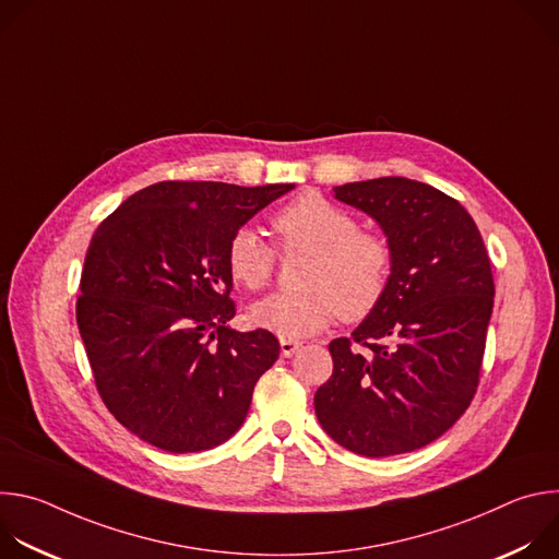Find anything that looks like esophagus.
Returning <instances> with one entry per match:
<instances>
[{
	"label": "esophagus",
	"mask_w": 559,
	"mask_h": 559,
	"mask_svg": "<svg viewBox=\"0 0 559 559\" xmlns=\"http://www.w3.org/2000/svg\"><path fill=\"white\" fill-rule=\"evenodd\" d=\"M302 347V343L300 341H292V338H281V354L285 356V358H289V356H294L298 349Z\"/></svg>",
	"instance_id": "obj_1"
}]
</instances>
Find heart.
<instances>
[{
    "mask_svg": "<svg viewBox=\"0 0 559 559\" xmlns=\"http://www.w3.org/2000/svg\"><path fill=\"white\" fill-rule=\"evenodd\" d=\"M285 254H307L298 292L274 294L252 307L254 323L281 338H307L336 316L345 323L367 318L384 298L393 272L386 236L358 229V221L321 194H300L272 216ZM229 278L248 292L265 289L276 274V250L252 227L227 241Z\"/></svg>",
    "mask_w": 559,
    "mask_h": 559,
    "instance_id": "1",
    "label": "heart"
}]
</instances>
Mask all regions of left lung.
<instances>
[{"label":"left lung","mask_w":559,"mask_h":559,"mask_svg":"<svg viewBox=\"0 0 559 559\" xmlns=\"http://www.w3.org/2000/svg\"><path fill=\"white\" fill-rule=\"evenodd\" d=\"M334 192L380 223L393 272L382 302L330 343L334 371L313 395L316 416L358 455L416 451L451 429L477 391L491 261L471 214L427 183L382 177Z\"/></svg>","instance_id":"obj_1"}]
</instances>
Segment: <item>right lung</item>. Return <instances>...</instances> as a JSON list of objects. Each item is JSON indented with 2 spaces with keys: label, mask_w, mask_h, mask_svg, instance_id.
<instances>
[{
  "label": "right lung",
  "mask_w": 559,
  "mask_h": 559,
  "mask_svg": "<svg viewBox=\"0 0 559 559\" xmlns=\"http://www.w3.org/2000/svg\"><path fill=\"white\" fill-rule=\"evenodd\" d=\"M292 188L162 181L126 199L93 234L79 334L104 405L152 447L194 453L241 429L281 345L267 330L227 328L236 305L225 248Z\"/></svg>",
  "instance_id": "right-lung-1"
}]
</instances>
